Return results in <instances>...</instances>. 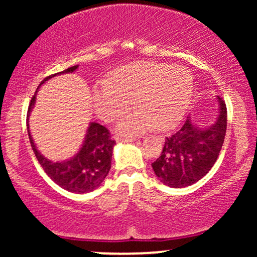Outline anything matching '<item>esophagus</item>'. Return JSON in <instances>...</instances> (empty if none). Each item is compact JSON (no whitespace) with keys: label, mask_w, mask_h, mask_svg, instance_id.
Wrapping results in <instances>:
<instances>
[{"label":"esophagus","mask_w":257,"mask_h":257,"mask_svg":"<svg viewBox=\"0 0 257 257\" xmlns=\"http://www.w3.org/2000/svg\"><path fill=\"white\" fill-rule=\"evenodd\" d=\"M117 141H118V143H133V141H137V138H132V137L118 138L117 139Z\"/></svg>","instance_id":"1"}]
</instances>
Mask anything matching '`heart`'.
Instances as JSON below:
<instances>
[{
  "instance_id": "b5f03b06",
  "label": "heart",
  "mask_w": 257,
  "mask_h": 257,
  "mask_svg": "<svg viewBox=\"0 0 257 257\" xmlns=\"http://www.w3.org/2000/svg\"><path fill=\"white\" fill-rule=\"evenodd\" d=\"M193 90L192 76L182 66L162 63L125 65L112 72L108 82L93 89L96 113L106 122L124 114L134 105L139 107L118 123L125 134L146 131L155 123L167 128L181 118Z\"/></svg>"
}]
</instances>
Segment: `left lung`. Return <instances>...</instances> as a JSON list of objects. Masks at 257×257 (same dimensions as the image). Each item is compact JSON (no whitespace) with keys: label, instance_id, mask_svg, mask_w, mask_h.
<instances>
[{"label":"left lung","instance_id":"8db88e82","mask_svg":"<svg viewBox=\"0 0 257 257\" xmlns=\"http://www.w3.org/2000/svg\"><path fill=\"white\" fill-rule=\"evenodd\" d=\"M219 102V116L211 126L199 128L187 117L178 131L166 138L161 156L152 163L164 185L175 188L193 185L213 168L227 128L226 102L220 98Z\"/></svg>","mask_w":257,"mask_h":257}]
</instances>
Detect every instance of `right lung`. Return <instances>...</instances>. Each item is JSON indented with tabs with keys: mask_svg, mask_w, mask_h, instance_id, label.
<instances>
[{
	"mask_svg": "<svg viewBox=\"0 0 257 257\" xmlns=\"http://www.w3.org/2000/svg\"><path fill=\"white\" fill-rule=\"evenodd\" d=\"M77 67V65L69 67L64 71L58 72L57 75L73 72ZM53 76L55 75H51L44 78L40 85L43 84L47 79L53 77ZM35 98H36L35 95L32 96L30 104H29L28 118L32 106H34ZM28 134L35 156H36L37 161L40 162L44 172L55 184L63 187L64 190L69 191V192L85 193L94 191L101 185V182L104 181L108 172H110L112 150H113L116 141L111 138L108 129L99 124V123H90L83 145H82L77 155L69 161L60 162V163L51 162L44 158L37 151L34 140L31 138L30 131H28Z\"/></svg>",
	"mask_w": 257,
	"mask_h": 257,
	"instance_id": "obj_1",
	"label": "right lung"
}]
</instances>
